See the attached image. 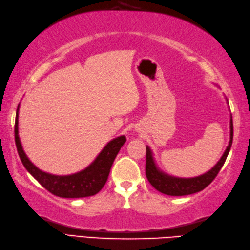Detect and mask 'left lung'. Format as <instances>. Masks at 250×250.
<instances>
[{
    "label": "left lung",
    "instance_id": "obj_1",
    "mask_svg": "<svg viewBox=\"0 0 250 250\" xmlns=\"http://www.w3.org/2000/svg\"><path fill=\"white\" fill-rule=\"evenodd\" d=\"M230 142L223 157L220 158L219 162L216 164L213 169H210L201 176L192 177V179H180V177L169 176L160 172L156 168V166H155L151 149H149V147H146V174L148 182L151 183V185L155 189L168 196H187L203 190L217 176L230 152L232 140H233V122H232V116L230 121Z\"/></svg>",
    "mask_w": 250,
    "mask_h": 250
}]
</instances>
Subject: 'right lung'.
<instances>
[{"instance_id": "obj_1", "label": "right lung", "mask_w": 250, "mask_h": 250, "mask_svg": "<svg viewBox=\"0 0 250 250\" xmlns=\"http://www.w3.org/2000/svg\"><path fill=\"white\" fill-rule=\"evenodd\" d=\"M18 109H17L15 121V142L17 151L25 169L42 187H45L52 195L61 198L91 197L102 190L108 180L110 169L112 167L116 155L126 142L124 136L110 141L86 169L71 175H52L36 168L22 149L18 136Z\"/></svg>"}]
</instances>
